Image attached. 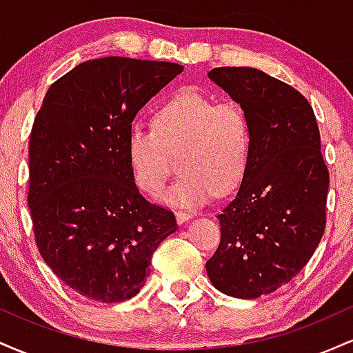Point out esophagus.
Wrapping results in <instances>:
<instances>
[{
	"label": "esophagus",
	"mask_w": 353,
	"mask_h": 353,
	"mask_svg": "<svg viewBox=\"0 0 353 353\" xmlns=\"http://www.w3.org/2000/svg\"><path fill=\"white\" fill-rule=\"evenodd\" d=\"M192 217V214L190 212H185V210H176V219L179 224H184V222H188L189 219Z\"/></svg>",
	"instance_id": "esophagus-1"
}]
</instances>
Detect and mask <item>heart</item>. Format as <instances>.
I'll return each mask as SVG.
<instances>
[{"label":"heart","mask_w":353,"mask_h":353,"mask_svg":"<svg viewBox=\"0 0 353 353\" xmlns=\"http://www.w3.org/2000/svg\"><path fill=\"white\" fill-rule=\"evenodd\" d=\"M252 124L236 101L184 89L154 114V129L134 124L125 136V156L136 185L157 196L171 172L169 152L179 154L182 174L164 190L172 205H199L244 179L252 154Z\"/></svg>","instance_id":"obj_1"}]
</instances>
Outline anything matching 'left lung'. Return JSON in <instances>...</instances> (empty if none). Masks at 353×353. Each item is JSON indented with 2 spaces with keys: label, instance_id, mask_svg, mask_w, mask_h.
I'll list each match as a JSON object with an SVG mask.
<instances>
[{
  "label": "left lung",
  "instance_id": "left-lung-1",
  "mask_svg": "<svg viewBox=\"0 0 353 353\" xmlns=\"http://www.w3.org/2000/svg\"><path fill=\"white\" fill-rule=\"evenodd\" d=\"M209 78L245 109L252 154L237 196L219 214L210 282L257 299L292 281L325 230L329 169L314 109L297 89L254 68H214Z\"/></svg>",
  "mask_w": 353,
  "mask_h": 353
}]
</instances>
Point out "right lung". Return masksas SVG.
Instances as JSON below:
<instances>
[{"instance_id": "right-lung-1", "label": "right lung", "mask_w": 353, "mask_h": 353, "mask_svg": "<svg viewBox=\"0 0 353 353\" xmlns=\"http://www.w3.org/2000/svg\"><path fill=\"white\" fill-rule=\"evenodd\" d=\"M164 61H86L48 89L30 137L28 205L50 269L98 302L134 297L154 250L177 229L172 210L145 201L125 156L141 108L181 74Z\"/></svg>"}]
</instances>
